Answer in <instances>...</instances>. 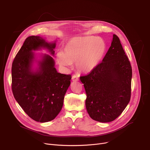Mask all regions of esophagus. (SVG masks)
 I'll list each match as a JSON object with an SVG mask.
<instances>
[{"mask_svg":"<svg viewBox=\"0 0 150 150\" xmlns=\"http://www.w3.org/2000/svg\"><path fill=\"white\" fill-rule=\"evenodd\" d=\"M72 79L73 81H77L79 80V78H78V77L76 75H74L72 76Z\"/></svg>","mask_w":150,"mask_h":150,"instance_id":"34e87169","label":"esophagus"}]
</instances>
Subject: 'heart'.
Listing matches in <instances>:
<instances>
[{
	"label": "heart",
	"instance_id": "b5f03b06",
	"mask_svg": "<svg viewBox=\"0 0 150 150\" xmlns=\"http://www.w3.org/2000/svg\"><path fill=\"white\" fill-rule=\"evenodd\" d=\"M105 48V43L97 37H76L65 45L63 54H57V60L62 67H69L76 63L79 71L89 72L101 62Z\"/></svg>",
	"mask_w": 150,
	"mask_h": 150
}]
</instances>
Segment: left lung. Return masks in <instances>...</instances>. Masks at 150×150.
Wrapping results in <instances>:
<instances>
[{
    "label": "left lung",
    "mask_w": 150,
    "mask_h": 150,
    "mask_svg": "<svg viewBox=\"0 0 150 150\" xmlns=\"http://www.w3.org/2000/svg\"><path fill=\"white\" fill-rule=\"evenodd\" d=\"M132 69L119 37L113 34L103 61L80 76L87 98V113L95 121L112 122L120 115L131 98Z\"/></svg>",
    "instance_id": "obj_1"
}]
</instances>
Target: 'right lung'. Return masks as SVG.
Masks as SVG:
<instances>
[{"instance_id": "obj_1", "label": "right lung", "mask_w": 150, "mask_h": 150, "mask_svg": "<svg viewBox=\"0 0 150 150\" xmlns=\"http://www.w3.org/2000/svg\"><path fill=\"white\" fill-rule=\"evenodd\" d=\"M55 42L48 43L39 36L26 38L12 64L13 95L24 112L33 120L46 122L53 120L63 107L64 97L71 84V75L57 72L53 58L44 54L33 69V51L48 50L54 55Z\"/></svg>"}]
</instances>
